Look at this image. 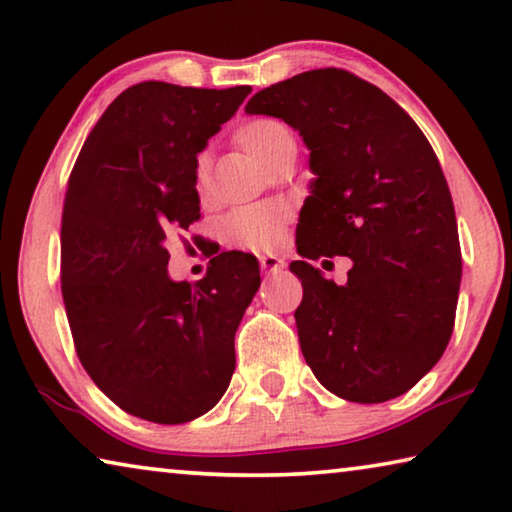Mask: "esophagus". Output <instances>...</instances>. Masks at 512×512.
<instances>
[{
	"label": "esophagus",
	"instance_id": "esophagus-1",
	"mask_svg": "<svg viewBox=\"0 0 512 512\" xmlns=\"http://www.w3.org/2000/svg\"><path fill=\"white\" fill-rule=\"evenodd\" d=\"M259 266H262L264 273H271L275 269H280V266H285V262H282V259L275 257V255H262V257H259Z\"/></svg>",
	"mask_w": 512,
	"mask_h": 512
}]
</instances>
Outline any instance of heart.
I'll return each instance as SVG.
<instances>
[{
  "instance_id": "heart-1",
  "label": "heart",
  "mask_w": 512,
  "mask_h": 512,
  "mask_svg": "<svg viewBox=\"0 0 512 512\" xmlns=\"http://www.w3.org/2000/svg\"><path fill=\"white\" fill-rule=\"evenodd\" d=\"M237 141L246 148L255 159L266 164L282 145L296 143L291 129L278 118H255L239 127ZM196 189L198 193H207L209 189V168L205 159L196 164ZM287 223V209L282 205H253L241 207L232 212L225 221V237L237 246L250 250H269L278 246L282 239V227Z\"/></svg>"
}]
</instances>
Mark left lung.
I'll return each instance as SVG.
<instances>
[{"label": "left lung", "mask_w": 512, "mask_h": 512, "mask_svg": "<svg viewBox=\"0 0 512 512\" xmlns=\"http://www.w3.org/2000/svg\"><path fill=\"white\" fill-rule=\"evenodd\" d=\"M246 113L282 118L310 150L298 255L353 262L346 285L289 266L303 282L305 362L346 401L396 399L435 367L456 323L458 225L431 143L392 97L339 68L278 81Z\"/></svg>", "instance_id": "obj_1"}]
</instances>
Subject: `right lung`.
Masks as SVG:
<instances>
[{
  "mask_svg": "<svg viewBox=\"0 0 512 512\" xmlns=\"http://www.w3.org/2000/svg\"><path fill=\"white\" fill-rule=\"evenodd\" d=\"M250 86L141 81L109 104L72 168L61 218V294L93 383L134 417L184 424L221 401L234 332L259 289L253 255L209 259L173 282L166 248L200 218L198 152Z\"/></svg>",
  "mask_w": 512,
  "mask_h": 512,
  "instance_id": "1",
  "label": "right lung"
}]
</instances>
